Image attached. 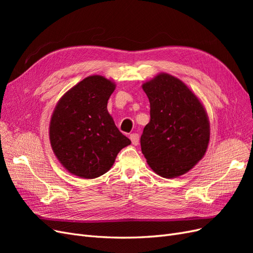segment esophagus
<instances>
[{"label":"esophagus","instance_id":"esophagus-1","mask_svg":"<svg viewBox=\"0 0 253 253\" xmlns=\"http://www.w3.org/2000/svg\"><path fill=\"white\" fill-rule=\"evenodd\" d=\"M129 138H131V141H132V143L134 145H137V144L139 143V135L138 134H136V133L131 134V136H129Z\"/></svg>","mask_w":253,"mask_h":253}]
</instances>
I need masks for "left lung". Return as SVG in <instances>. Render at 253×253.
<instances>
[{
	"instance_id": "8db88e82",
	"label": "left lung",
	"mask_w": 253,
	"mask_h": 253,
	"mask_svg": "<svg viewBox=\"0 0 253 253\" xmlns=\"http://www.w3.org/2000/svg\"><path fill=\"white\" fill-rule=\"evenodd\" d=\"M151 120L140 138L148 165L165 178L189 172L204 157L210 122L197 96L178 78L160 73L144 82Z\"/></svg>"
}]
</instances>
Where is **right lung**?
I'll return each mask as SVG.
<instances>
[{"instance_id": "add662e5", "label": "right lung", "mask_w": 253, "mask_h": 253, "mask_svg": "<svg viewBox=\"0 0 253 253\" xmlns=\"http://www.w3.org/2000/svg\"><path fill=\"white\" fill-rule=\"evenodd\" d=\"M115 88L116 84L103 76H88L67 90L52 112L51 149L60 164L80 178L108 172L118 153L131 144L108 112Z\"/></svg>"}]
</instances>
